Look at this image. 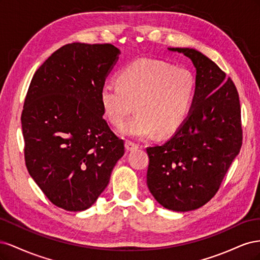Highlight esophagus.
Wrapping results in <instances>:
<instances>
[{"label": "esophagus", "mask_w": 260, "mask_h": 260, "mask_svg": "<svg viewBox=\"0 0 260 260\" xmlns=\"http://www.w3.org/2000/svg\"><path fill=\"white\" fill-rule=\"evenodd\" d=\"M139 148V145L131 142V141H125V149H127L128 152H131V151H135V149Z\"/></svg>", "instance_id": "esophagus-1"}]
</instances>
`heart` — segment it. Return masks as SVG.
I'll list each match as a JSON object with an SVG mask.
<instances>
[{
  "label": "heart",
  "mask_w": 260,
  "mask_h": 260,
  "mask_svg": "<svg viewBox=\"0 0 260 260\" xmlns=\"http://www.w3.org/2000/svg\"><path fill=\"white\" fill-rule=\"evenodd\" d=\"M116 82H106L100 100L109 122L119 125L134 109L137 115L120 125L123 136L140 140L172 136L185 122L195 98L196 80L190 69L148 58L125 65Z\"/></svg>",
  "instance_id": "b5f03b06"
}]
</instances>
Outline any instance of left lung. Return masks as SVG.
<instances>
[{
  "label": "left lung",
  "mask_w": 260,
  "mask_h": 260,
  "mask_svg": "<svg viewBox=\"0 0 260 260\" xmlns=\"http://www.w3.org/2000/svg\"><path fill=\"white\" fill-rule=\"evenodd\" d=\"M184 54L196 70L191 112L167 142L149 146L146 183L154 199L174 211L198 209L209 202L242 146L239 93L214 61L190 48Z\"/></svg>",
  "instance_id": "obj_1"
}]
</instances>
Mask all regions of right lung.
Here are the masks:
<instances>
[{"label":"right lung","mask_w":260,"mask_h":260,"mask_svg":"<svg viewBox=\"0 0 260 260\" xmlns=\"http://www.w3.org/2000/svg\"><path fill=\"white\" fill-rule=\"evenodd\" d=\"M119 54L112 44H66L29 85L21 114L26 166L59 208H90L124 154L123 140L108 127L100 100Z\"/></svg>","instance_id":"obj_1"}]
</instances>
